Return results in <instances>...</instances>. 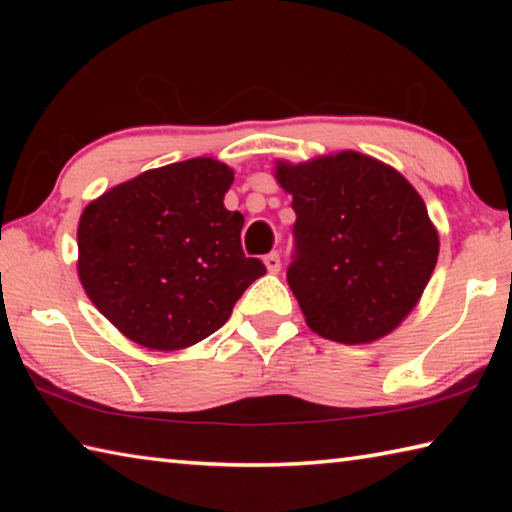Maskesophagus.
I'll return each mask as SVG.
<instances>
[{
  "label": "esophagus",
  "instance_id": "1",
  "mask_svg": "<svg viewBox=\"0 0 512 512\" xmlns=\"http://www.w3.org/2000/svg\"><path fill=\"white\" fill-rule=\"evenodd\" d=\"M264 264H266V268L271 273H277L282 268V262H280V253H268L266 257H264Z\"/></svg>",
  "mask_w": 512,
  "mask_h": 512
}]
</instances>
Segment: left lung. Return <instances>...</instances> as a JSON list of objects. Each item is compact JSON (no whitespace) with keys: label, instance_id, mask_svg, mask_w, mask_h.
<instances>
[{"label":"left lung","instance_id":"1","mask_svg":"<svg viewBox=\"0 0 512 512\" xmlns=\"http://www.w3.org/2000/svg\"><path fill=\"white\" fill-rule=\"evenodd\" d=\"M293 196L287 282L307 325L336 343H370L402 323L438 259L420 194L395 169L343 151L280 164Z\"/></svg>","mask_w":512,"mask_h":512}]
</instances>
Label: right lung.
<instances>
[{"instance_id": "obj_1", "label": "right lung", "mask_w": 512, "mask_h": 512, "mask_svg": "<svg viewBox=\"0 0 512 512\" xmlns=\"http://www.w3.org/2000/svg\"><path fill=\"white\" fill-rule=\"evenodd\" d=\"M232 171L194 158L144 171L92 201L79 223V277L103 316L151 350H180L225 325L262 259L225 210Z\"/></svg>"}]
</instances>
